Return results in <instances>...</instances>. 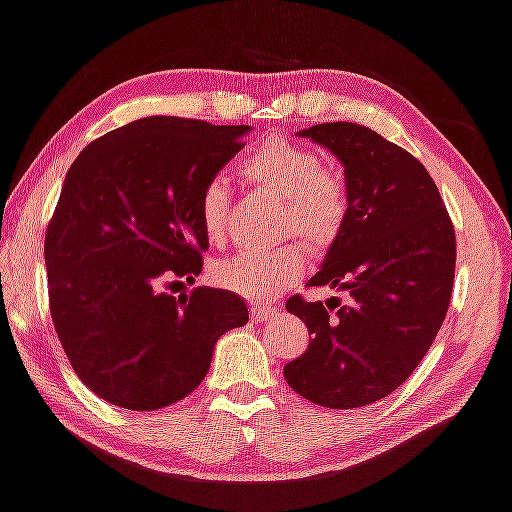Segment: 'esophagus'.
<instances>
[{
  "mask_svg": "<svg viewBox=\"0 0 512 512\" xmlns=\"http://www.w3.org/2000/svg\"><path fill=\"white\" fill-rule=\"evenodd\" d=\"M276 315H279V311H276L274 306H251V317H254V322H267Z\"/></svg>",
  "mask_w": 512,
  "mask_h": 512,
  "instance_id": "esophagus-1",
  "label": "esophagus"
}]
</instances>
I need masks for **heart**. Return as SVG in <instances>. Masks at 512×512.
<instances>
[{
	"label": "heart",
	"instance_id": "obj_1",
	"mask_svg": "<svg viewBox=\"0 0 512 512\" xmlns=\"http://www.w3.org/2000/svg\"><path fill=\"white\" fill-rule=\"evenodd\" d=\"M240 172L251 186L286 199L283 229L304 238L311 249H326L340 236L347 220V188L338 174L324 170L320 156L286 138H267L256 147ZM229 188L215 177L204 183L197 201L199 226L208 240L220 242L226 233ZM306 267V251L288 242L270 251H251L213 265L215 286L247 299L267 301L281 295Z\"/></svg>",
	"mask_w": 512,
	"mask_h": 512
}]
</instances>
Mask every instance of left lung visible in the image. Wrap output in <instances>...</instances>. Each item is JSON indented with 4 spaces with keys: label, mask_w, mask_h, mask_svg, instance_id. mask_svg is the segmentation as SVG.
<instances>
[{
    "label": "left lung",
    "mask_w": 512,
    "mask_h": 512,
    "mask_svg": "<svg viewBox=\"0 0 512 512\" xmlns=\"http://www.w3.org/2000/svg\"><path fill=\"white\" fill-rule=\"evenodd\" d=\"M345 167L347 220L308 286L347 292L331 313L290 297L308 349L283 367L292 390L317 406L360 408L404 383L445 322L456 267L454 224L426 167L406 149L351 122L297 131ZM338 306V304H335Z\"/></svg>",
    "instance_id": "left-lung-1"
}]
</instances>
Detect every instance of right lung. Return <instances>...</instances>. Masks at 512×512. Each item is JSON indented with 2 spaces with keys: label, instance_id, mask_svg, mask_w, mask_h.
<instances>
[{
  "label": "right lung",
  "instance_id": "add662e5",
  "mask_svg": "<svg viewBox=\"0 0 512 512\" xmlns=\"http://www.w3.org/2000/svg\"><path fill=\"white\" fill-rule=\"evenodd\" d=\"M251 127L152 115L83 149L45 236L49 308L79 379L104 401L156 410L188 397L215 342L245 326V299L163 281L201 272L208 247L197 201Z\"/></svg>",
  "mask_w": 512,
  "mask_h": 512
}]
</instances>
